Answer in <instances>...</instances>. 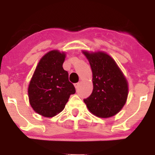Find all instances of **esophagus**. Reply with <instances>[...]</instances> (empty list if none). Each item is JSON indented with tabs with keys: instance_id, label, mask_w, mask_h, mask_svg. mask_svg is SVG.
Masks as SVG:
<instances>
[{
	"instance_id": "esophagus-1",
	"label": "esophagus",
	"mask_w": 155,
	"mask_h": 155,
	"mask_svg": "<svg viewBox=\"0 0 155 155\" xmlns=\"http://www.w3.org/2000/svg\"><path fill=\"white\" fill-rule=\"evenodd\" d=\"M79 84H80V82H77V83H75V84H74V85H75V87H76V89H77L78 87H79Z\"/></svg>"
}]
</instances>
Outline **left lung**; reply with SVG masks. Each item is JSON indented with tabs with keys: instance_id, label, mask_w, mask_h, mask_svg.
Masks as SVG:
<instances>
[{
	"instance_id": "8db88e82",
	"label": "left lung",
	"mask_w": 155,
	"mask_h": 155,
	"mask_svg": "<svg viewBox=\"0 0 155 155\" xmlns=\"http://www.w3.org/2000/svg\"><path fill=\"white\" fill-rule=\"evenodd\" d=\"M90 64L93 91L84 99L88 110L100 118H109L120 112L128 95L125 76L115 61L103 51H82Z\"/></svg>"
}]
</instances>
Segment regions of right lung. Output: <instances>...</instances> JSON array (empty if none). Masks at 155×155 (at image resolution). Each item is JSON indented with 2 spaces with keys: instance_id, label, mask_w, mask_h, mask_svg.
<instances>
[{
  "instance_id": "1",
  "label": "right lung",
  "mask_w": 155,
  "mask_h": 155,
  "mask_svg": "<svg viewBox=\"0 0 155 155\" xmlns=\"http://www.w3.org/2000/svg\"><path fill=\"white\" fill-rule=\"evenodd\" d=\"M66 54L58 50L46 53L39 61L28 86L31 107L40 115L51 118L60 113L70 96L76 92L69 81L63 63Z\"/></svg>"
}]
</instances>
